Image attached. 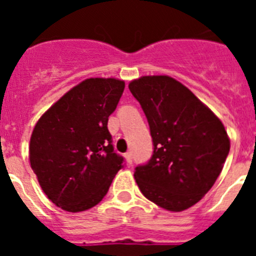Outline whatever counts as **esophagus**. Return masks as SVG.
<instances>
[{
  "label": "esophagus",
  "mask_w": 256,
  "mask_h": 256,
  "mask_svg": "<svg viewBox=\"0 0 256 256\" xmlns=\"http://www.w3.org/2000/svg\"><path fill=\"white\" fill-rule=\"evenodd\" d=\"M124 158H126V162H128V164H132V162H133L132 152H126V155H124Z\"/></svg>",
  "instance_id": "34e87169"
}]
</instances>
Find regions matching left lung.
<instances>
[{
	"mask_svg": "<svg viewBox=\"0 0 256 256\" xmlns=\"http://www.w3.org/2000/svg\"><path fill=\"white\" fill-rule=\"evenodd\" d=\"M130 91L148 118L152 156L134 169L146 198L169 212H182L205 196L230 152L218 118L195 94L166 76H142Z\"/></svg>",
	"mask_w": 256,
	"mask_h": 256,
	"instance_id": "1",
	"label": "left lung"
}]
</instances>
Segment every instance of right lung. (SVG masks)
<instances>
[{"label":"right lung","mask_w":256,"mask_h":256,"mask_svg":"<svg viewBox=\"0 0 256 256\" xmlns=\"http://www.w3.org/2000/svg\"><path fill=\"white\" fill-rule=\"evenodd\" d=\"M124 91L114 78L79 83L40 116L30 137L29 160L47 198L61 209H91L105 198L124 158L108 130Z\"/></svg>","instance_id":"1"}]
</instances>
